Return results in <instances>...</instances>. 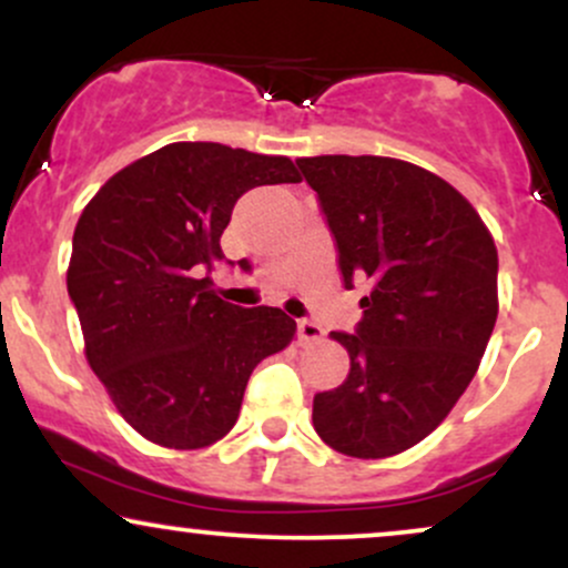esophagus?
Returning <instances> with one entry per match:
<instances>
[{
    "label": "esophagus",
    "mask_w": 568,
    "mask_h": 568,
    "mask_svg": "<svg viewBox=\"0 0 568 568\" xmlns=\"http://www.w3.org/2000/svg\"><path fill=\"white\" fill-rule=\"evenodd\" d=\"M296 331H298V342H302V344L321 342V338L325 336V331L315 321H298Z\"/></svg>",
    "instance_id": "esophagus-1"
}]
</instances>
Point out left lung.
Instances as JSON below:
<instances>
[{"mask_svg": "<svg viewBox=\"0 0 568 568\" xmlns=\"http://www.w3.org/2000/svg\"><path fill=\"white\" fill-rule=\"evenodd\" d=\"M336 240L344 288L368 285L347 379L312 403L336 452L384 459L425 440L473 382L497 323V245L452 184L393 158L296 160Z\"/></svg>", "mask_w": 568, "mask_h": 568, "instance_id": "obj_1", "label": "left lung"}]
</instances>
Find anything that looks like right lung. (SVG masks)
<instances>
[{"label": "right lung", "mask_w": 568, "mask_h": 568, "mask_svg": "<svg viewBox=\"0 0 568 568\" xmlns=\"http://www.w3.org/2000/svg\"><path fill=\"white\" fill-rule=\"evenodd\" d=\"M298 181L288 158L179 141L114 173L82 211L67 285L84 355L146 440L205 448L224 438L253 368L296 336L277 306L216 296L207 272L224 258L234 202Z\"/></svg>", "instance_id": "add662e5"}]
</instances>
